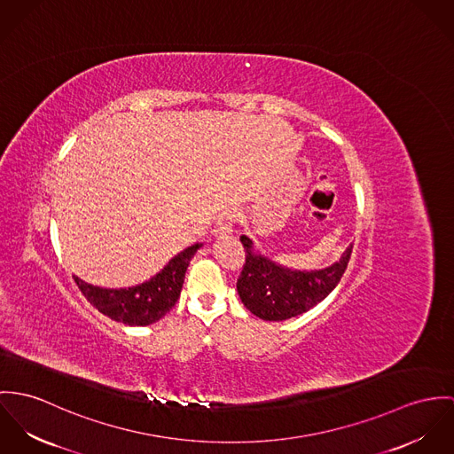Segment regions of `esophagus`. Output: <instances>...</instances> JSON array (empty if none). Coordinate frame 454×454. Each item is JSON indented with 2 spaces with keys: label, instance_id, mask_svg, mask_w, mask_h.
<instances>
[{
  "label": "esophagus",
  "instance_id": "esophagus-1",
  "mask_svg": "<svg viewBox=\"0 0 454 454\" xmlns=\"http://www.w3.org/2000/svg\"><path fill=\"white\" fill-rule=\"evenodd\" d=\"M237 223V214L235 210L228 208V210H223L215 221V233L219 235H228L233 231V226Z\"/></svg>",
  "mask_w": 454,
  "mask_h": 454
}]
</instances>
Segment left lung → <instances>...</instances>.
I'll list each match as a JSON object with an SVG mask.
<instances>
[{
	"label": "left lung",
	"mask_w": 454,
	"mask_h": 454,
	"mask_svg": "<svg viewBox=\"0 0 454 454\" xmlns=\"http://www.w3.org/2000/svg\"><path fill=\"white\" fill-rule=\"evenodd\" d=\"M246 261L237 280V291L246 308L262 320H286L308 311L325 300L340 284L350 255V246L343 257L320 271H293L271 262L252 251L251 239L240 237Z\"/></svg>",
	"instance_id": "8db88e82"
}]
</instances>
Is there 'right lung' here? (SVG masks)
Returning a JSON list of instances; mask_svg holds the SVG:
<instances>
[{
    "label": "right lung",
    "mask_w": 454,
    "mask_h": 454,
    "mask_svg": "<svg viewBox=\"0 0 454 454\" xmlns=\"http://www.w3.org/2000/svg\"><path fill=\"white\" fill-rule=\"evenodd\" d=\"M199 247L195 244L179 252L152 280L129 289H101L78 277L73 278L87 301L111 320L127 325H150L168 313L179 300L184 273Z\"/></svg>",
    "instance_id": "add662e5"
}]
</instances>
